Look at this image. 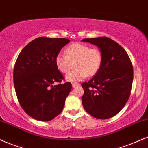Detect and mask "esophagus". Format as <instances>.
<instances>
[{
	"label": "esophagus",
	"instance_id": "obj_1",
	"mask_svg": "<svg viewBox=\"0 0 148 148\" xmlns=\"http://www.w3.org/2000/svg\"><path fill=\"white\" fill-rule=\"evenodd\" d=\"M79 85V84L78 83H72V87H78V86Z\"/></svg>",
	"mask_w": 148,
	"mask_h": 148
}]
</instances>
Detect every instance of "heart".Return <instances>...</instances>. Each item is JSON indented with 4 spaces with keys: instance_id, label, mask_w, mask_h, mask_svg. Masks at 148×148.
Masks as SVG:
<instances>
[{
    "instance_id": "1",
    "label": "heart",
    "mask_w": 148,
    "mask_h": 148,
    "mask_svg": "<svg viewBox=\"0 0 148 148\" xmlns=\"http://www.w3.org/2000/svg\"><path fill=\"white\" fill-rule=\"evenodd\" d=\"M65 54H58L55 63L58 70L64 74L75 66V70L66 75V79L71 82L80 81L87 76H95L100 70L103 61L102 52L98 48H91L81 43L70 45L65 49Z\"/></svg>"
}]
</instances>
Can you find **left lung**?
I'll return each instance as SVG.
<instances>
[{"instance_id": "obj_1", "label": "left lung", "mask_w": 148, "mask_h": 148, "mask_svg": "<svg viewBox=\"0 0 148 148\" xmlns=\"http://www.w3.org/2000/svg\"><path fill=\"white\" fill-rule=\"evenodd\" d=\"M82 42L96 45L103 57L99 72L81 84L83 107L96 118H111L122 109L130 97L133 80L131 61L126 50L108 37L86 38Z\"/></svg>"}]
</instances>
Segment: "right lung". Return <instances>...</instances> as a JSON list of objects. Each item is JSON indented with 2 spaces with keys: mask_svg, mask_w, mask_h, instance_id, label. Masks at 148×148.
<instances>
[{
  "mask_svg": "<svg viewBox=\"0 0 148 148\" xmlns=\"http://www.w3.org/2000/svg\"><path fill=\"white\" fill-rule=\"evenodd\" d=\"M69 42L65 38L38 37L28 44L17 59L14 69L17 98L24 111L33 119L52 120L64 107L72 83L53 84L64 79L55 58Z\"/></svg>",
  "mask_w": 148,
  "mask_h": 148,
  "instance_id": "right-lung-1",
  "label": "right lung"
}]
</instances>
